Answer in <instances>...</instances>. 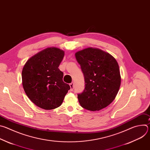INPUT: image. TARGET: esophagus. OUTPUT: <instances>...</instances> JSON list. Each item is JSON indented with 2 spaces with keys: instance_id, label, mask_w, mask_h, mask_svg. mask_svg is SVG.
<instances>
[{
  "instance_id": "1",
  "label": "esophagus",
  "mask_w": 150,
  "mask_h": 150,
  "mask_svg": "<svg viewBox=\"0 0 150 150\" xmlns=\"http://www.w3.org/2000/svg\"><path fill=\"white\" fill-rule=\"evenodd\" d=\"M69 85H70V87H71L70 90H71V91H72L74 90V83H73V82L69 84Z\"/></svg>"
}]
</instances>
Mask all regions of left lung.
I'll use <instances>...</instances> for the list:
<instances>
[{
  "instance_id": "8db88e82",
  "label": "left lung",
  "mask_w": 150,
  "mask_h": 150,
  "mask_svg": "<svg viewBox=\"0 0 150 150\" xmlns=\"http://www.w3.org/2000/svg\"><path fill=\"white\" fill-rule=\"evenodd\" d=\"M85 79V89L78 94L80 105L90 111H98L115 100L120 86L119 65L109 53L88 47L75 53Z\"/></svg>"
}]
</instances>
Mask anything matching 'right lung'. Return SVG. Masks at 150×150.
Masks as SVG:
<instances>
[{"instance_id":"right-lung-1","label":"right lung","mask_w":150,"mask_h":150,"mask_svg":"<svg viewBox=\"0 0 150 150\" xmlns=\"http://www.w3.org/2000/svg\"><path fill=\"white\" fill-rule=\"evenodd\" d=\"M64 55L60 49L47 47L31 57L24 66V90L30 100L41 109L59 108L70 89L63 81V73L58 68Z\"/></svg>"}]
</instances>
